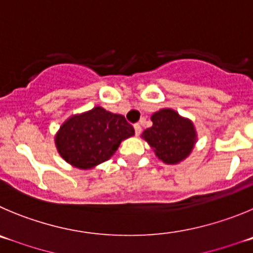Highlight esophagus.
Masks as SVG:
<instances>
[{
    "instance_id": "esophagus-1",
    "label": "esophagus",
    "mask_w": 253,
    "mask_h": 253,
    "mask_svg": "<svg viewBox=\"0 0 253 253\" xmlns=\"http://www.w3.org/2000/svg\"><path fill=\"white\" fill-rule=\"evenodd\" d=\"M133 127H134V132H136V134L138 136V134L141 133V131H142V127H141L140 124H136Z\"/></svg>"
}]
</instances>
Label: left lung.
I'll use <instances>...</instances> for the list:
<instances>
[{
	"instance_id": "1",
	"label": "left lung",
	"mask_w": 253,
	"mask_h": 253,
	"mask_svg": "<svg viewBox=\"0 0 253 253\" xmlns=\"http://www.w3.org/2000/svg\"><path fill=\"white\" fill-rule=\"evenodd\" d=\"M152 127L141 137L151 146L155 155L167 165H177L190 156L197 142L195 125L172 108H161L151 116Z\"/></svg>"
}]
</instances>
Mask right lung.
<instances>
[{"label": "right lung", "mask_w": 253, "mask_h": 253, "mask_svg": "<svg viewBox=\"0 0 253 253\" xmlns=\"http://www.w3.org/2000/svg\"><path fill=\"white\" fill-rule=\"evenodd\" d=\"M133 134V127L124 116L96 106L70 116L56 133L55 145L71 166L91 169L110 160L120 143Z\"/></svg>", "instance_id": "right-lung-1"}]
</instances>
